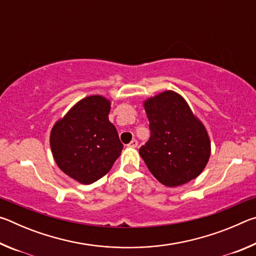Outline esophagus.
<instances>
[{
  "instance_id": "esophagus-1",
  "label": "esophagus",
  "mask_w": 256,
  "mask_h": 256,
  "mask_svg": "<svg viewBox=\"0 0 256 256\" xmlns=\"http://www.w3.org/2000/svg\"><path fill=\"white\" fill-rule=\"evenodd\" d=\"M128 146H131V148H136V146H138V141L136 140V138H133V140L130 142Z\"/></svg>"
}]
</instances>
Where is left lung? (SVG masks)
<instances>
[{
    "instance_id": "left-lung-1",
    "label": "left lung",
    "mask_w": 256,
    "mask_h": 256,
    "mask_svg": "<svg viewBox=\"0 0 256 256\" xmlns=\"http://www.w3.org/2000/svg\"><path fill=\"white\" fill-rule=\"evenodd\" d=\"M144 106L151 136L138 152L151 174L168 188L196 178L211 154L204 125L185 99L172 90L148 98Z\"/></svg>"
}]
</instances>
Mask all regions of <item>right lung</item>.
Returning <instances> with one entry per match:
<instances>
[{
  "label": "right lung",
  "mask_w": 256,
  "mask_h": 256,
  "mask_svg": "<svg viewBox=\"0 0 256 256\" xmlns=\"http://www.w3.org/2000/svg\"><path fill=\"white\" fill-rule=\"evenodd\" d=\"M110 102L94 94L78 102L50 131V149L60 170L81 184L105 176L122 152L116 128L108 120Z\"/></svg>",
  "instance_id": "1"
}]
</instances>
